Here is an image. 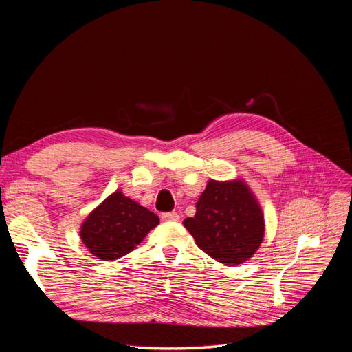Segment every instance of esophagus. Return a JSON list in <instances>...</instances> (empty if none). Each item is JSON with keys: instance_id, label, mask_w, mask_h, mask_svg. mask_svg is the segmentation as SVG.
Returning a JSON list of instances; mask_svg holds the SVG:
<instances>
[{"instance_id": "esophagus-1", "label": "esophagus", "mask_w": 352, "mask_h": 352, "mask_svg": "<svg viewBox=\"0 0 352 352\" xmlns=\"http://www.w3.org/2000/svg\"><path fill=\"white\" fill-rule=\"evenodd\" d=\"M162 219H163L164 221H177L180 217H179L177 212H163Z\"/></svg>"}]
</instances>
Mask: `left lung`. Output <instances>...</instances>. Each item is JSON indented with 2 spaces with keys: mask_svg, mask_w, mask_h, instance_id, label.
Returning <instances> with one entry per match:
<instances>
[{
  "mask_svg": "<svg viewBox=\"0 0 352 352\" xmlns=\"http://www.w3.org/2000/svg\"><path fill=\"white\" fill-rule=\"evenodd\" d=\"M198 247L226 265L248 261L264 238V214L242 179H210L197 202L194 217L184 220Z\"/></svg>",
  "mask_w": 352,
  "mask_h": 352,
  "instance_id": "8db88e82",
  "label": "left lung"
}]
</instances>
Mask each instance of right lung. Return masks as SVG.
<instances>
[{
    "mask_svg": "<svg viewBox=\"0 0 352 352\" xmlns=\"http://www.w3.org/2000/svg\"><path fill=\"white\" fill-rule=\"evenodd\" d=\"M158 223L153 211L116 190L89 212L79 235L94 257L109 261L133 251Z\"/></svg>",
    "mask_w": 352,
    "mask_h": 352,
    "instance_id": "right-lung-1",
    "label": "right lung"
}]
</instances>
